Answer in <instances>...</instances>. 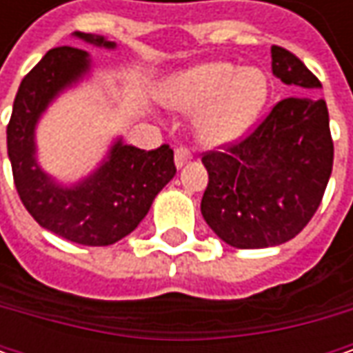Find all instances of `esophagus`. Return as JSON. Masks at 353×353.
<instances>
[{
    "instance_id": "obj_1",
    "label": "esophagus",
    "mask_w": 353,
    "mask_h": 353,
    "mask_svg": "<svg viewBox=\"0 0 353 353\" xmlns=\"http://www.w3.org/2000/svg\"><path fill=\"white\" fill-rule=\"evenodd\" d=\"M190 159H192V155H190V151L186 147H176L174 149V165H176V169L184 167Z\"/></svg>"
}]
</instances>
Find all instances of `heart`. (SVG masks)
Returning a JSON list of instances; mask_svg holds the SVG:
<instances>
[{
  "instance_id": "obj_1",
  "label": "heart",
  "mask_w": 353,
  "mask_h": 353,
  "mask_svg": "<svg viewBox=\"0 0 353 353\" xmlns=\"http://www.w3.org/2000/svg\"><path fill=\"white\" fill-rule=\"evenodd\" d=\"M269 98L261 68L230 62H204L172 76L167 84L170 108L196 114V135L208 147L243 137L259 119Z\"/></svg>"
}]
</instances>
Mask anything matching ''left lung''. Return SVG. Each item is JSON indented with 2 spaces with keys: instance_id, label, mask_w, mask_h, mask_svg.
<instances>
[{
  "instance_id": "1",
  "label": "left lung",
  "mask_w": 353,
  "mask_h": 353,
  "mask_svg": "<svg viewBox=\"0 0 353 353\" xmlns=\"http://www.w3.org/2000/svg\"><path fill=\"white\" fill-rule=\"evenodd\" d=\"M271 70L287 86L322 88L285 48L271 47ZM332 161L326 102L310 96L285 98L243 141L202 157L208 170L202 216L232 248L281 245L319 210Z\"/></svg>"
}]
</instances>
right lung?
<instances>
[{
	"instance_id": "add662e5",
	"label": "right lung",
	"mask_w": 353,
	"mask_h": 353,
	"mask_svg": "<svg viewBox=\"0 0 353 353\" xmlns=\"http://www.w3.org/2000/svg\"><path fill=\"white\" fill-rule=\"evenodd\" d=\"M72 37L92 47H117L102 34L76 31ZM92 68L94 62L82 48L48 50L17 90L7 125V155L21 202L39 225L80 245H112L139 225L176 169L169 145L143 151L121 137L76 183H61L39 165L34 135L41 117L62 92L88 78Z\"/></svg>"
}]
</instances>
